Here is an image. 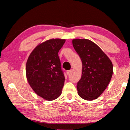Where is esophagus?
Instances as JSON below:
<instances>
[{"label":"esophagus","instance_id":"1","mask_svg":"<svg viewBox=\"0 0 130 130\" xmlns=\"http://www.w3.org/2000/svg\"><path fill=\"white\" fill-rule=\"evenodd\" d=\"M71 72H72V70H67V74L68 76L69 75H70V73H71Z\"/></svg>","mask_w":130,"mask_h":130}]
</instances>
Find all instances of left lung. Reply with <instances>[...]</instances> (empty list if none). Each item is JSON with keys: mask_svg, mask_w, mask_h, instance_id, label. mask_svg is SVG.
<instances>
[{"mask_svg": "<svg viewBox=\"0 0 130 130\" xmlns=\"http://www.w3.org/2000/svg\"><path fill=\"white\" fill-rule=\"evenodd\" d=\"M72 43L83 64L81 78L77 85V93L84 100L96 99L111 81L112 63L104 52L89 39H74Z\"/></svg>", "mask_w": 130, "mask_h": 130, "instance_id": "1", "label": "left lung"}]
</instances>
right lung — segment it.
<instances>
[{"instance_id":"obj_1","label":"right lung","mask_w":130,"mask_h":130,"mask_svg":"<svg viewBox=\"0 0 130 130\" xmlns=\"http://www.w3.org/2000/svg\"><path fill=\"white\" fill-rule=\"evenodd\" d=\"M63 39H50L39 44L31 53L26 66L28 83L37 94L51 101L61 95L65 77L58 52Z\"/></svg>"}]
</instances>
